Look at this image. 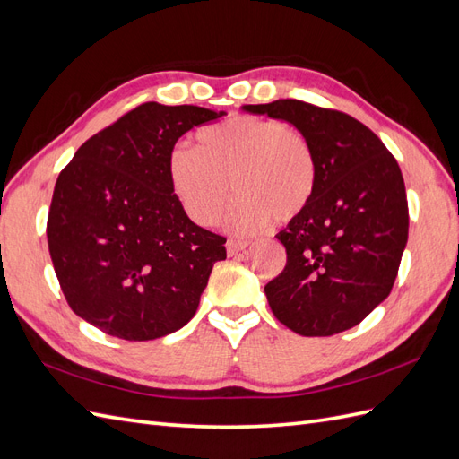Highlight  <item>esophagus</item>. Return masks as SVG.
<instances>
[{
	"label": "esophagus",
	"instance_id": "esophagus-1",
	"mask_svg": "<svg viewBox=\"0 0 459 459\" xmlns=\"http://www.w3.org/2000/svg\"><path fill=\"white\" fill-rule=\"evenodd\" d=\"M246 248H248V242H240V240H229L227 242L229 255H237V254L244 252Z\"/></svg>",
	"mask_w": 459,
	"mask_h": 459
}]
</instances>
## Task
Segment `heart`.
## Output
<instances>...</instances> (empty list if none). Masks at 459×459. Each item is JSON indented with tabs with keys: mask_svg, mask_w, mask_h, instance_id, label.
<instances>
[{
	"mask_svg": "<svg viewBox=\"0 0 459 459\" xmlns=\"http://www.w3.org/2000/svg\"><path fill=\"white\" fill-rule=\"evenodd\" d=\"M170 190L199 227H213L232 190L222 225L238 238L290 221L308 207L316 187V157L302 134L269 117L234 116L204 127L199 147L176 143L167 159Z\"/></svg>",
	"mask_w": 459,
	"mask_h": 459,
	"instance_id": "b5f03b06",
	"label": "heart"
}]
</instances>
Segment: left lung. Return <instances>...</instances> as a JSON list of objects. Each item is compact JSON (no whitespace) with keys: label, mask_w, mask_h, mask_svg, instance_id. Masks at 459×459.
Returning a JSON list of instances; mask_svg holds the SVG:
<instances>
[{"label":"left lung","mask_w":459,"mask_h":459,"mask_svg":"<svg viewBox=\"0 0 459 459\" xmlns=\"http://www.w3.org/2000/svg\"><path fill=\"white\" fill-rule=\"evenodd\" d=\"M242 110L295 126L318 169L308 207L277 234L287 265L265 285L269 307L304 337L351 330L390 295L405 250L409 209L399 164L349 114L295 99Z\"/></svg>","instance_id":"8db88e82"}]
</instances>
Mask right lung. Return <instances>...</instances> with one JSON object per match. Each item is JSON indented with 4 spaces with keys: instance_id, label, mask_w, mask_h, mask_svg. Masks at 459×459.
I'll list each match as a JSON object with an SVG mask.
<instances>
[{
    "instance_id": "add662e5",
    "label": "right lung",
    "mask_w": 459,
    "mask_h": 459,
    "mask_svg": "<svg viewBox=\"0 0 459 459\" xmlns=\"http://www.w3.org/2000/svg\"><path fill=\"white\" fill-rule=\"evenodd\" d=\"M225 114L145 102L87 139L57 176L46 237L79 318L126 342L164 337L194 318L227 238L184 213L167 159L194 126Z\"/></svg>"
}]
</instances>
